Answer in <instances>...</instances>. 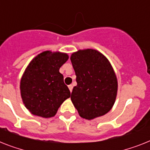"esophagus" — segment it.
<instances>
[{
  "label": "esophagus",
  "mask_w": 150,
  "mask_h": 150,
  "mask_svg": "<svg viewBox=\"0 0 150 150\" xmlns=\"http://www.w3.org/2000/svg\"><path fill=\"white\" fill-rule=\"evenodd\" d=\"M69 90H70V91H72V89H73V86H72V85H69Z\"/></svg>",
  "instance_id": "esophagus-1"
}]
</instances>
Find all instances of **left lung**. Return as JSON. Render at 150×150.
Returning <instances> with one entry per match:
<instances>
[{"label": "left lung", "mask_w": 150, "mask_h": 150, "mask_svg": "<svg viewBox=\"0 0 150 150\" xmlns=\"http://www.w3.org/2000/svg\"><path fill=\"white\" fill-rule=\"evenodd\" d=\"M70 59L77 81L71 100L80 117L91 120L106 114L117 93V79L110 62L92 49L75 52Z\"/></svg>", "instance_id": "1"}]
</instances>
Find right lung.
I'll return each mask as SVG.
<instances>
[{
    "instance_id": "right-lung-1",
    "label": "right lung",
    "mask_w": 150,
    "mask_h": 150,
    "mask_svg": "<svg viewBox=\"0 0 150 150\" xmlns=\"http://www.w3.org/2000/svg\"><path fill=\"white\" fill-rule=\"evenodd\" d=\"M69 59L66 53L45 51L37 55L26 67L21 80L23 102L33 115L54 117L71 93L59 69Z\"/></svg>"
}]
</instances>
